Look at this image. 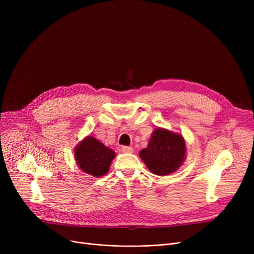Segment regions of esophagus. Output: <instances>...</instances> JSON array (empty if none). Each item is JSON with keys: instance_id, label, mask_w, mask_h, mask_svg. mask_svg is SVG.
I'll return each instance as SVG.
<instances>
[{"instance_id": "1", "label": "esophagus", "mask_w": 254, "mask_h": 254, "mask_svg": "<svg viewBox=\"0 0 254 254\" xmlns=\"http://www.w3.org/2000/svg\"><path fill=\"white\" fill-rule=\"evenodd\" d=\"M122 151H123L124 153H131L132 151H134V148L129 147V146H123V147H122Z\"/></svg>"}]
</instances>
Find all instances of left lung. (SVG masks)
<instances>
[{"label":"left lung","mask_w":254,"mask_h":254,"mask_svg":"<svg viewBox=\"0 0 254 254\" xmlns=\"http://www.w3.org/2000/svg\"><path fill=\"white\" fill-rule=\"evenodd\" d=\"M148 170L157 176L176 172L186 158V143L181 134L167 128L156 127L148 146L139 152Z\"/></svg>","instance_id":"left-lung-1"}]
</instances>
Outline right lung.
I'll use <instances>...</instances> for the list:
<instances>
[{
  "label": "right lung",
  "instance_id": "obj_1",
  "mask_svg": "<svg viewBox=\"0 0 254 254\" xmlns=\"http://www.w3.org/2000/svg\"><path fill=\"white\" fill-rule=\"evenodd\" d=\"M79 169L93 177H102L109 171L116 153L93 136H86L74 148Z\"/></svg>",
  "mask_w": 254,
  "mask_h": 254
}]
</instances>
